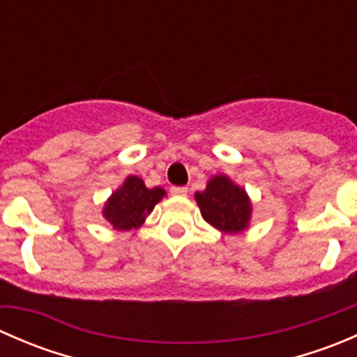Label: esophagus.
Returning a JSON list of instances; mask_svg holds the SVG:
<instances>
[{
  "label": "esophagus",
  "instance_id": "obj_1",
  "mask_svg": "<svg viewBox=\"0 0 357 357\" xmlns=\"http://www.w3.org/2000/svg\"><path fill=\"white\" fill-rule=\"evenodd\" d=\"M171 193L176 197H183L188 193V188L186 186H171Z\"/></svg>",
  "mask_w": 357,
  "mask_h": 357
}]
</instances>
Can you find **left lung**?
<instances>
[{"mask_svg": "<svg viewBox=\"0 0 357 357\" xmlns=\"http://www.w3.org/2000/svg\"><path fill=\"white\" fill-rule=\"evenodd\" d=\"M202 215L208 225L225 233H238L250 219V202L245 190L229 181L226 176H214L207 188L195 195Z\"/></svg>", "mask_w": 357, "mask_h": 357, "instance_id": "left-lung-1", "label": "left lung"}]
</instances>
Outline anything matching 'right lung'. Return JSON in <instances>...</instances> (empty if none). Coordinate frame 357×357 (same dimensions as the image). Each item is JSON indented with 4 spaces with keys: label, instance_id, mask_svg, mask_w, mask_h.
I'll return each mask as SVG.
<instances>
[{
    "label": "right lung",
    "instance_id": "right-lung-1",
    "mask_svg": "<svg viewBox=\"0 0 357 357\" xmlns=\"http://www.w3.org/2000/svg\"><path fill=\"white\" fill-rule=\"evenodd\" d=\"M164 195L162 188L149 190L143 179L129 176L124 185L112 193L103 215L115 229L138 228Z\"/></svg>",
    "mask_w": 357,
    "mask_h": 357
}]
</instances>
